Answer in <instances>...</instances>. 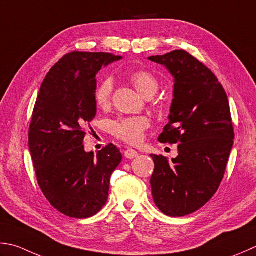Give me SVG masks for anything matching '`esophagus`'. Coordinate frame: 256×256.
Masks as SVG:
<instances>
[{
	"instance_id": "1",
	"label": "esophagus",
	"mask_w": 256,
	"mask_h": 256,
	"mask_svg": "<svg viewBox=\"0 0 256 256\" xmlns=\"http://www.w3.org/2000/svg\"><path fill=\"white\" fill-rule=\"evenodd\" d=\"M124 156L128 158V160H132V158H135L138 156V153L135 151V150H132V148H128L126 151H124Z\"/></svg>"
}]
</instances>
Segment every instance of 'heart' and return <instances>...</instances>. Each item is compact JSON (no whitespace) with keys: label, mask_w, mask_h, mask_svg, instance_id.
Segmentation results:
<instances>
[{"label":"heart","mask_w":256,"mask_h":256,"mask_svg":"<svg viewBox=\"0 0 256 256\" xmlns=\"http://www.w3.org/2000/svg\"><path fill=\"white\" fill-rule=\"evenodd\" d=\"M130 80L138 91L144 98H151L158 92L160 83L152 73L144 70L135 71L131 74ZM113 92V81L110 78L102 80L94 91V100L98 108H106L111 102ZM148 128V121L145 118H125L114 121L111 124V132L122 141L136 144L142 141L143 132Z\"/></svg>","instance_id":"1"}]
</instances>
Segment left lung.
<instances>
[{"label": "left lung", "instance_id": "left-lung-1", "mask_svg": "<svg viewBox=\"0 0 256 256\" xmlns=\"http://www.w3.org/2000/svg\"><path fill=\"white\" fill-rule=\"evenodd\" d=\"M148 60L174 78L171 113L158 141L178 143L172 161L151 155L153 200L165 215L185 216L206 204L223 180L234 140L228 95L211 70L183 50Z\"/></svg>", "mask_w": 256, "mask_h": 256}]
</instances>
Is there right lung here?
<instances>
[{
    "label": "right lung",
    "instance_id": "obj_1",
    "mask_svg": "<svg viewBox=\"0 0 256 256\" xmlns=\"http://www.w3.org/2000/svg\"><path fill=\"white\" fill-rule=\"evenodd\" d=\"M110 53L71 52L50 70L40 88L28 131L38 183L52 206L86 218L108 201L110 178L122 161L113 144L85 152L84 128L96 115L94 91L102 66L121 60Z\"/></svg>",
    "mask_w": 256,
    "mask_h": 256
}]
</instances>
